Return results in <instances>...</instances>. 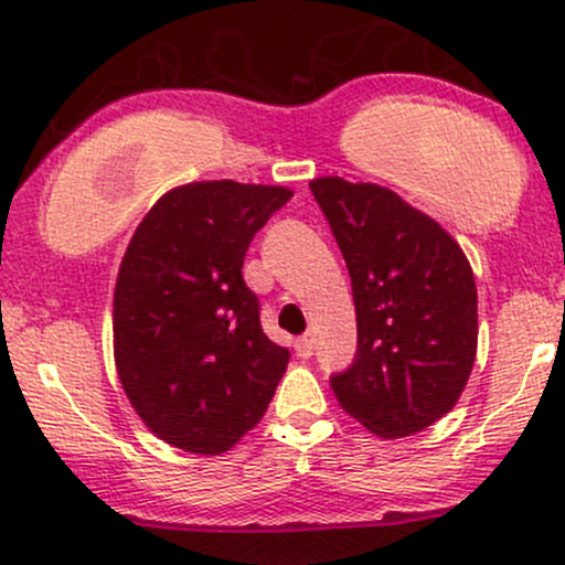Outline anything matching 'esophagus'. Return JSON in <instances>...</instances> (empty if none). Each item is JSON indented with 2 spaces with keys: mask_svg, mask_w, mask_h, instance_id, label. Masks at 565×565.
Here are the masks:
<instances>
[{
  "mask_svg": "<svg viewBox=\"0 0 565 565\" xmlns=\"http://www.w3.org/2000/svg\"><path fill=\"white\" fill-rule=\"evenodd\" d=\"M313 349H316V345H313L311 334H302V338L295 340V353L300 359H311L313 356Z\"/></svg>",
  "mask_w": 565,
  "mask_h": 565,
  "instance_id": "esophagus-1",
  "label": "esophagus"
}]
</instances>
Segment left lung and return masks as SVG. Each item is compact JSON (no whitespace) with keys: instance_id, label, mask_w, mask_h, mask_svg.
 <instances>
[{"instance_id":"1","label":"left lung","mask_w":565,"mask_h":565,"mask_svg":"<svg viewBox=\"0 0 565 565\" xmlns=\"http://www.w3.org/2000/svg\"><path fill=\"white\" fill-rule=\"evenodd\" d=\"M311 192L351 273L356 356L330 386L377 437H407L456 405L477 353V287L461 246L377 184Z\"/></svg>"}]
</instances>
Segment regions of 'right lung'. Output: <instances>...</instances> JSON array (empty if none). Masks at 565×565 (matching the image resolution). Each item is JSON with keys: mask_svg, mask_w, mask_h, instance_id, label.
I'll return each instance as SVG.
<instances>
[{"mask_svg": "<svg viewBox=\"0 0 565 565\" xmlns=\"http://www.w3.org/2000/svg\"><path fill=\"white\" fill-rule=\"evenodd\" d=\"M289 198L287 188L231 179L184 184L154 203L128 244L111 321L117 375L173 448L231 450L287 373L289 351L263 332L241 268Z\"/></svg>", "mask_w": 565, "mask_h": 565, "instance_id": "right-lung-1", "label": "right lung"}]
</instances>
